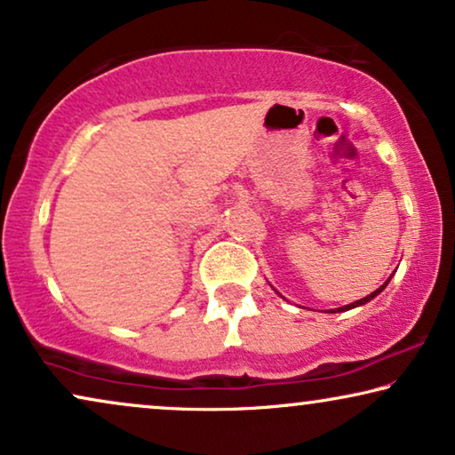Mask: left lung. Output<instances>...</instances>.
I'll return each instance as SVG.
<instances>
[{"instance_id":"obj_1","label":"left lung","mask_w":455,"mask_h":455,"mask_svg":"<svg viewBox=\"0 0 455 455\" xmlns=\"http://www.w3.org/2000/svg\"><path fill=\"white\" fill-rule=\"evenodd\" d=\"M389 279H391V277H389ZM387 283H389V282H385V283L381 285V288L372 291V294H369V296H366V298H360V300L352 302V304H347V307H341V308H338V310H333V313H341V310H350V308H356V307H360V304H366V302H369V300H372V298H375V296L379 294V291H381V290H383L385 285H387Z\"/></svg>"}]
</instances>
